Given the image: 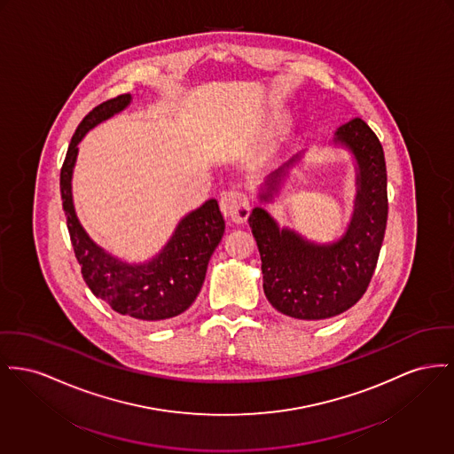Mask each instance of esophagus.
<instances>
[{"label": "esophagus", "mask_w": 454, "mask_h": 454, "mask_svg": "<svg viewBox=\"0 0 454 454\" xmlns=\"http://www.w3.org/2000/svg\"><path fill=\"white\" fill-rule=\"evenodd\" d=\"M221 211L231 223H245L250 214V200L241 190H228L221 197Z\"/></svg>", "instance_id": "34e87169"}]
</instances>
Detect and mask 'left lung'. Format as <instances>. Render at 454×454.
Returning <instances> with one entry per match:
<instances>
[{
  "label": "left lung",
  "instance_id": "1",
  "mask_svg": "<svg viewBox=\"0 0 454 454\" xmlns=\"http://www.w3.org/2000/svg\"><path fill=\"white\" fill-rule=\"evenodd\" d=\"M334 142L348 147L358 162L355 214L341 240L305 241L290 230H279L262 207L248 217L261 252L267 300L294 319H329L353 307L369 288L386 233L387 175L377 135L362 118H353L336 130ZM294 160L269 176L262 200L272 197Z\"/></svg>",
  "mask_w": 454,
  "mask_h": 454
}]
</instances>
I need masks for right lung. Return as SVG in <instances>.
Returning a JSON list of instances; mask_svg holds the SVG:
<instances>
[{
	"label": "right lung",
	"instance_id": "obj_1",
	"mask_svg": "<svg viewBox=\"0 0 454 454\" xmlns=\"http://www.w3.org/2000/svg\"><path fill=\"white\" fill-rule=\"evenodd\" d=\"M129 103L130 94H121L85 114L70 140L61 166V200L74 252L90 292L121 316L162 324L185 312L197 298L214 248L223 239L224 219L217 200H207L182 219L173 239L156 259L140 266L116 261L87 237L72 202V171L79 151L77 144L85 132L120 113Z\"/></svg>",
	"mask_w": 454,
	"mask_h": 454
}]
</instances>
